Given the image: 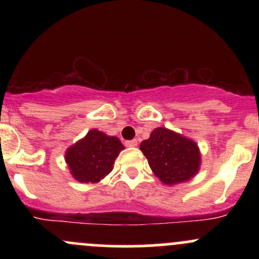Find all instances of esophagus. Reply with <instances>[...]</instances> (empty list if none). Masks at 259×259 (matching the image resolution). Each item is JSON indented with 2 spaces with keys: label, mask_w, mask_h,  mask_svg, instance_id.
Listing matches in <instances>:
<instances>
[{
  "label": "esophagus",
  "mask_w": 259,
  "mask_h": 259,
  "mask_svg": "<svg viewBox=\"0 0 259 259\" xmlns=\"http://www.w3.org/2000/svg\"><path fill=\"white\" fill-rule=\"evenodd\" d=\"M125 146L132 148L138 146V140H129V141H125Z\"/></svg>",
  "instance_id": "esophagus-1"
}]
</instances>
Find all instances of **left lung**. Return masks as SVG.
Masks as SVG:
<instances>
[{"instance_id": "8db88e82", "label": "left lung", "mask_w": 259, "mask_h": 259, "mask_svg": "<svg viewBox=\"0 0 259 259\" xmlns=\"http://www.w3.org/2000/svg\"><path fill=\"white\" fill-rule=\"evenodd\" d=\"M140 150L154 175L167 185L189 181L200 169L197 144L167 127H156L150 138L141 142Z\"/></svg>"}]
</instances>
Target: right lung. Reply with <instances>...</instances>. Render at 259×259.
I'll use <instances>...</instances> for the list:
<instances>
[{
  "label": "right lung",
  "mask_w": 259,
  "mask_h": 259,
  "mask_svg": "<svg viewBox=\"0 0 259 259\" xmlns=\"http://www.w3.org/2000/svg\"><path fill=\"white\" fill-rule=\"evenodd\" d=\"M121 150L124 146L117 136H108L92 129L84 139L68 148L65 162L74 179L80 183L96 184L111 173Z\"/></svg>",
  "instance_id": "add662e5"
}]
</instances>
